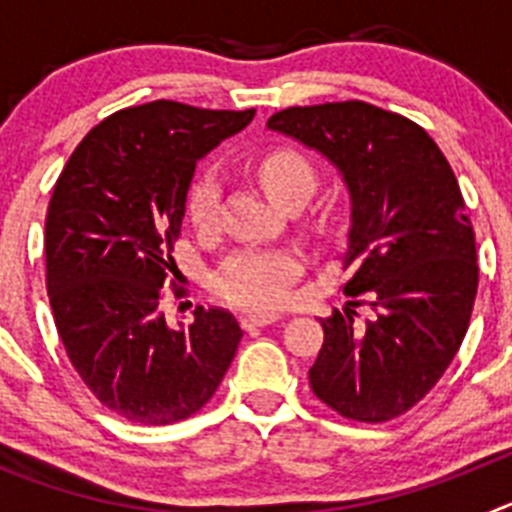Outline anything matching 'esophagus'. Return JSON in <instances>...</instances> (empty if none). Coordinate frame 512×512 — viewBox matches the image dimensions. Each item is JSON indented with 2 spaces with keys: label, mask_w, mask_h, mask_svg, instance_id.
Segmentation results:
<instances>
[{
  "label": "esophagus",
  "mask_w": 512,
  "mask_h": 512,
  "mask_svg": "<svg viewBox=\"0 0 512 512\" xmlns=\"http://www.w3.org/2000/svg\"><path fill=\"white\" fill-rule=\"evenodd\" d=\"M277 320H282V315H256V312H253V315H243L241 318V325L246 330H256V328H264V325H271V323H277Z\"/></svg>",
  "instance_id": "34e87169"
}]
</instances>
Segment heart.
Here are the masks:
<instances>
[{"label":"heart","instance_id":"1","mask_svg":"<svg viewBox=\"0 0 512 512\" xmlns=\"http://www.w3.org/2000/svg\"><path fill=\"white\" fill-rule=\"evenodd\" d=\"M256 174L279 205L305 202L318 184V171L292 148H271L256 161ZM187 220L197 230H210L220 215V182L215 171L194 176L184 200ZM305 271V256L295 248H243L215 274L217 295L248 310H277L289 300V289Z\"/></svg>","mask_w":512,"mask_h":512}]
</instances>
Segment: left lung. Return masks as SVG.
I'll use <instances>...</instances> for the list:
<instances>
[{
	"mask_svg": "<svg viewBox=\"0 0 512 512\" xmlns=\"http://www.w3.org/2000/svg\"><path fill=\"white\" fill-rule=\"evenodd\" d=\"M271 130L302 140L341 169L351 230L341 284L374 315L333 310L310 366L312 395L356 423H387L415 408L467 336L479 266L472 220L436 140L377 104L287 107Z\"/></svg>",
	"mask_w": 512,
	"mask_h": 512,
	"instance_id": "obj_1",
	"label": "left lung"
}]
</instances>
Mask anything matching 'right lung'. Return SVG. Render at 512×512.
I'll list each match as a JSON object with an SVG mask.
<instances>
[{
	"mask_svg": "<svg viewBox=\"0 0 512 512\" xmlns=\"http://www.w3.org/2000/svg\"><path fill=\"white\" fill-rule=\"evenodd\" d=\"M253 115L171 99L125 107L89 130L53 187L45 289L58 338L89 392L130 423L200 413L238 351L228 310L197 305L192 325L169 328L161 302L197 158Z\"/></svg>",
	"mask_w": 512,
	"mask_h": 512,
	"instance_id": "add662e5",
	"label": "right lung"
}]
</instances>
